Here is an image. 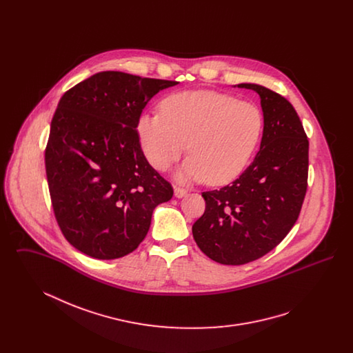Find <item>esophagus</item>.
Segmentation results:
<instances>
[{"label":"esophagus","mask_w":353,"mask_h":353,"mask_svg":"<svg viewBox=\"0 0 353 353\" xmlns=\"http://www.w3.org/2000/svg\"><path fill=\"white\" fill-rule=\"evenodd\" d=\"M186 193H188V190L184 189V188H180V186H174V196H176L177 199H181V197H184V196H186Z\"/></svg>","instance_id":"esophagus-1"}]
</instances>
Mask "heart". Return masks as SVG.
<instances>
[{
    "label": "heart",
    "mask_w": 353,
    "mask_h": 353,
    "mask_svg": "<svg viewBox=\"0 0 353 353\" xmlns=\"http://www.w3.org/2000/svg\"><path fill=\"white\" fill-rule=\"evenodd\" d=\"M263 130L256 105L214 91L170 95L161 112L137 121L141 150L152 167L168 170L186 151L192 154L177 179L222 185L235 179L255 151Z\"/></svg>",
    "instance_id": "heart-1"
}]
</instances>
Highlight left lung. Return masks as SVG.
Returning <instances> with one entry per match:
<instances>
[{
    "instance_id": "1",
    "label": "left lung",
    "mask_w": 353,
    "mask_h": 353,
    "mask_svg": "<svg viewBox=\"0 0 353 353\" xmlns=\"http://www.w3.org/2000/svg\"><path fill=\"white\" fill-rule=\"evenodd\" d=\"M263 136L254 161L230 185L203 192L192 228L201 252L221 265H245L271 252L295 225L308 179V139L292 104L259 84Z\"/></svg>"
}]
</instances>
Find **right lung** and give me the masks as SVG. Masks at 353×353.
<instances>
[{
  "label": "right lung",
  "mask_w": 353,
  "mask_h": 353,
  "mask_svg": "<svg viewBox=\"0 0 353 353\" xmlns=\"http://www.w3.org/2000/svg\"><path fill=\"white\" fill-rule=\"evenodd\" d=\"M179 82L101 71L63 94L45 151L52 210L77 250L117 259L137 249L173 188L147 161L137 121Z\"/></svg>",
  "instance_id": "add662e5"
}]
</instances>
